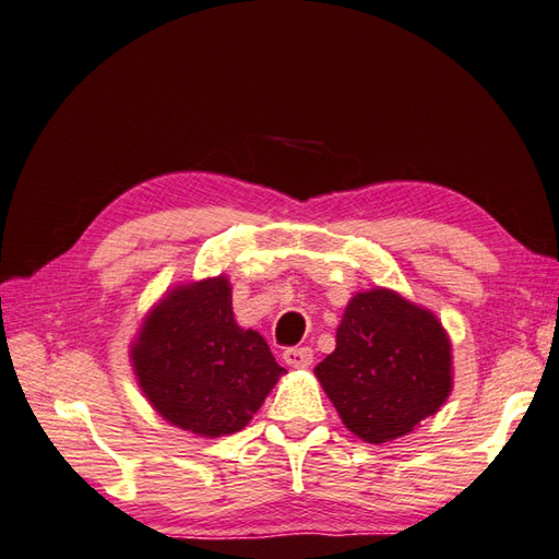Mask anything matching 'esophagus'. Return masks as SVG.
<instances>
[{
	"mask_svg": "<svg viewBox=\"0 0 559 559\" xmlns=\"http://www.w3.org/2000/svg\"><path fill=\"white\" fill-rule=\"evenodd\" d=\"M284 361L292 368H308L313 364V352L308 346H292V349L284 352Z\"/></svg>",
	"mask_w": 559,
	"mask_h": 559,
	"instance_id": "1",
	"label": "esophagus"
}]
</instances>
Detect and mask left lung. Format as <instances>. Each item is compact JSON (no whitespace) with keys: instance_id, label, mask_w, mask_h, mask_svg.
Segmentation results:
<instances>
[{"instance_id":"8db88e82","label":"left lung","mask_w":559,"mask_h":559,"mask_svg":"<svg viewBox=\"0 0 559 559\" xmlns=\"http://www.w3.org/2000/svg\"><path fill=\"white\" fill-rule=\"evenodd\" d=\"M316 378L349 432L370 444L392 442L436 416L452 394L450 334L436 313L400 292H358Z\"/></svg>"}]
</instances>
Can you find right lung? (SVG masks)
<instances>
[{"label":"right lung","instance_id":"1","mask_svg":"<svg viewBox=\"0 0 559 559\" xmlns=\"http://www.w3.org/2000/svg\"><path fill=\"white\" fill-rule=\"evenodd\" d=\"M129 358L155 412L207 440L246 428L287 373L263 334L234 320L227 275L167 289L145 313Z\"/></svg>","mask_w":559,"mask_h":559}]
</instances>
